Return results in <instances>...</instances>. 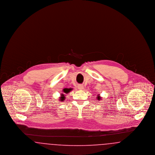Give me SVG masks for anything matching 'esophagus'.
Instances as JSON below:
<instances>
[{
  "mask_svg": "<svg viewBox=\"0 0 155 155\" xmlns=\"http://www.w3.org/2000/svg\"><path fill=\"white\" fill-rule=\"evenodd\" d=\"M78 89L80 90H82L84 89V86L82 85H78Z\"/></svg>",
  "mask_w": 155,
  "mask_h": 155,
  "instance_id": "obj_1",
  "label": "esophagus"
}]
</instances>
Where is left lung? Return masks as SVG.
I'll return each mask as SVG.
<instances>
[{"instance_id": "obj_1", "label": "left lung", "mask_w": 155, "mask_h": 155, "mask_svg": "<svg viewBox=\"0 0 155 155\" xmlns=\"http://www.w3.org/2000/svg\"><path fill=\"white\" fill-rule=\"evenodd\" d=\"M97 100H101V96H99V95L97 96Z\"/></svg>"}]
</instances>
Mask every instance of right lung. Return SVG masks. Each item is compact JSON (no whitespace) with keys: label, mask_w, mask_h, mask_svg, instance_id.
<instances>
[{"label":"right lung","mask_w":155,"mask_h":155,"mask_svg":"<svg viewBox=\"0 0 155 155\" xmlns=\"http://www.w3.org/2000/svg\"><path fill=\"white\" fill-rule=\"evenodd\" d=\"M71 89L64 88L63 89V92L64 93V94H61V96L60 97V101H63L65 99V94H68L71 91Z\"/></svg>","instance_id":"1"}]
</instances>
